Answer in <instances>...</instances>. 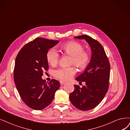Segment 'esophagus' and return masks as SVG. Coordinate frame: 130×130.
<instances>
[{
  "instance_id": "1",
  "label": "esophagus",
  "mask_w": 130,
  "mask_h": 130,
  "mask_svg": "<svg viewBox=\"0 0 130 130\" xmlns=\"http://www.w3.org/2000/svg\"><path fill=\"white\" fill-rule=\"evenodd\" d=\"M60 85H65L66 83H64V82H63V81H60Z\"/></svg>"
}]
</instances>
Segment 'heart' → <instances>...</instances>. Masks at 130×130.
<instances>
[{
	"mask_svg": "<svg viewBox=\"0 0 130 130\" xmlns=\"http://www.w3.org/2000/svg\"><path fill=\"white\" fill-rule=\"evenodd\" d=\"M62 49L66 54L72 57L71 64H74L78 68L83 69L87 66L90 60L89 53L84 51V46L76 41H70L62 46ZM59 54L55 48H51L47 52L46 59L52 66H56L58 62ZM74 67L62 68L56 70L54 75L56 78L62 81H68L76 74Z\"/></svg>",
	"mask_w": 130,
	"mask_h": 130,
	"instance_id": "1",
	"label": "heart"
}]
</instances>
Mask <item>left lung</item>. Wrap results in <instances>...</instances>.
<instances>
[{
    "mask_svg": "<svg viewBox=\"0 0 130 130\" xmlns=\"http://www.w3.org/2000/svg\"><path fill=\"white\" fill-rule=\"evenodd\" d=\"M74 38L86 41L90 46L92 56L84 72L75 78L81 83L85 82L86 85L81 88L74 85V90L69 98L75 108L87 111L96 107L107 94L110 66L104 48L98 41L85 35Z\"/></svg>",
    "mask_w": 130,
    "mask_h": 130,
    "instance_id": "8db88e82",
    "label": "left lung"
}]
</instances>
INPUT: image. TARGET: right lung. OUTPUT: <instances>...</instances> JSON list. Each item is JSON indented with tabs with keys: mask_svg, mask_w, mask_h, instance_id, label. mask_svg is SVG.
<instances>
[{
	"mask_svg": "<svg viewBox=\"0 0 130 130\" xmlns=\"http://www.w3.org/2000/svg\"><path fill=\"white\" fill-rule=\"evenodd\" d=\"M59 41L37 37L22 47L18 53L14 69L17 89L23 101L29 108L40 110L52 101L60 83L52 79L49 83L42 78L49 64L46 54Z\"/></svg>",
	"mask_w": 130,
	"mask_h": 130,
	"instance_id": "1",
	"label": "right lung"
}]
</instances>
